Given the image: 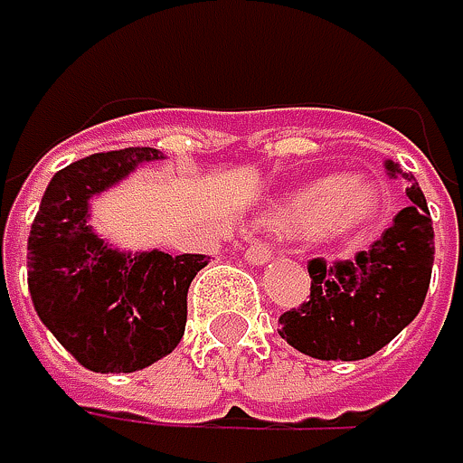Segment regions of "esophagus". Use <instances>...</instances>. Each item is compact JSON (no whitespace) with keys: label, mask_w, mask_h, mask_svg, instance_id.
<instances>
[{"label":"esophagus","mask_w":463,"mask_h":463,"mask_svg":"<svg viewBox=\"0 0 463 463\" xmlns=\"http://www.w3.org/2000/svg\"><path fill=\"white\" fill-rule=\"evenodd\" d=\"M245 259H248L250 264H264V261L272 259V248L264 245V242H250L248 250H245Z\"/></svg>","instance_id":"34e87169"}]
</instances>
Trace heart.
Returning <instances> with one entry per match:
<instances>
[{
  "label": "heart",
  "mask_w": 463,
  "mask_h": 463,
  "mask_svg": "<svg viewBox=\"0 0 463 463\" xmlns=\"http://www.w3.org/2000/svg\"><path fill=\"white\" fill-rule=\"evenodd\" d=\"M382 210V194L373 183L346 180L341 175L317 177L286 194L272 210L269 223L288 234L349 237L365 232Z\"/></svg>",
  "instance_id": "1"
}]
</instances>
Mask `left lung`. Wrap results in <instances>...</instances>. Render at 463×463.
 Instances as JSON below:
<instances>
[{
    "label": "left lung",
    "instance_id": "left-lung-1",
    "mask_svg": "<svg viewBox=\"0 0 463 463\" xmlns=\"http://www.w3.org/2000/svg\"><path fill=\"white\" fill-rule=\"evenodd\" d=\"M384 168L407 185V207L357 256L333 264L311 259V298L278 319V335L308 357H371L423 308L434 267L431 213L412 175L392 160Z\"/></svg>",
    "mask_w": 463,
    "mask_h": 463
}]
</instances>
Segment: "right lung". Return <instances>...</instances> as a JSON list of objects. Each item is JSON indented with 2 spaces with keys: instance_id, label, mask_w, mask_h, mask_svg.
<instances>
[{
  "instance_id": "right-lung-1",
  "label": "right lung",
  "mask_w": 463,
  "mask_h": 463,
  "mask_svg": "<svg viewBox=\"0 0 463 463\" xmlns=\"http://www.w3.org/2000/svg\"><path fill=\"white\" fill-rule=\"evenodd\" d=\"M152 146L81 157L51 177L26 245L40 322L84 368L133 373L175 352L188 322V286L207 256L111 248L90 226V199L125 180Z\"/></svg>"
}]
</instances>
